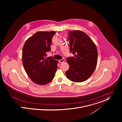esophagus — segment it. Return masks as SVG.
<instances>
[{
    "instance_id": "1",
    "label": "esophagus",
    "mask_w": 122,
    "mask_h": 122,
    "mask_svg": "<svg viewBox=\"0 0 122 122\" xmlns=\"http://www.w3.org/2000/svg\"><path fill=\"white\" fill-rule=\"evenodd\" d=\"M64 61H65L64 59H62L61 60H60L59 61V62L60 63H63Z\"/></svg>"
}]
</instances>
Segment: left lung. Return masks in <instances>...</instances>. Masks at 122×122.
I'll return each instance as SVG.
<instances>
[{
	"instance_id": "8db88e82",
	"label": "left lung",
	"mask_w": 122,
	"mask_h": 122,
	"mask_svg": "<svg viewBox=\"0 0 122 122\" xmlns=\"http://www.w3.org/2000/svg\"><path fill=\"white\" fill-rule=\"evenodd\" d=\"M70 51L73 56L66 59L69 69L66 72L68 79L81 82L87 80L95 71L97 63L96 46L91 39L80 30L69 31Z\"/></svg>"
}]
</instances>
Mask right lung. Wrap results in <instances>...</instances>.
Segmentation results:
<instances>
[{
    "mask_svg": "<svg viewBox=\"0 0 122 122\" xmlns=\"http://www.w3.org/2000/svg\"><path fill=\"white\" fill-rule=\"evenodd\" d=\"M55 31H39L27 39L22 49V63L25 70L35 83L43 85L52 81L58 61L47 57L51 51Z\"/></svg>",
    "mask_w": 122,
    "mask_h": 122,
    "instance_id": "1",
    "label": "right lung"
}]
</instances>
